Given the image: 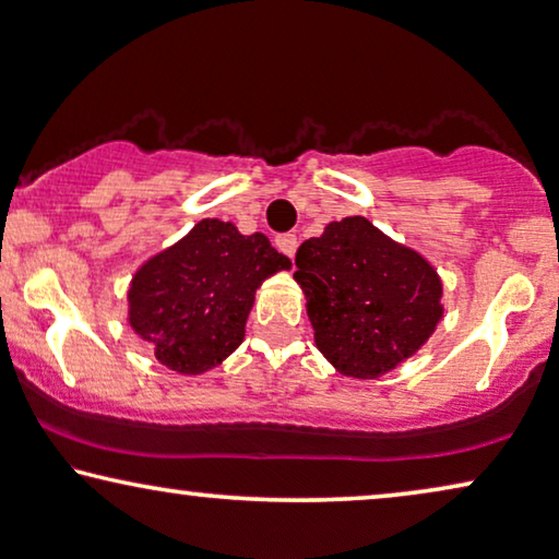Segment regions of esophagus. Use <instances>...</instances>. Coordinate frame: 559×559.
I'll return each instance as SVG.
<instances>
[{
  "label": "esophagus",
  "mask_w": 559,
  "mask_h": 559,
  "mask_svg": "<svg viewBox=\"0 0 559 559\" xmlns=\"http://www.w3.org/2000/svg\"><path fill=\"white\" fill-rule=\"evenodd\" d=\"M276 248L288 258L296 255V248H298V238L294 236V233H281V236H276Z\"/></svg>",
  "instance_id": "esophagus-1"
}]
</instances>
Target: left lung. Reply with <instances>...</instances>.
<instances>
[{
    "mask_svg": "<svg viewBox=\"0 0 559 559\" xmlns=\"http://www.w3.org/2000/svg\"><path fill=\"white\" fill-rule=\"evenodd\" d=\"M316 346L341 373L377 379L419 348L441 319V283L419 253L366 218L329 223L296 251Z\"/></svg>",
    "mask_w": 559,
    "mask_h": 559,
    "instance_id": "1",
    "label": "left lung"
}]
</instances>
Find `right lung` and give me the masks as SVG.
Instances as JSON below:
<instances>
[{
	"mask_svg": "<svg viewBox=\"0 0 559 559\" xmlns=\"http://www.w3.org/2000/svg\"><path fill=\"white\" fill-rule=\"evenodd\" d=\"M290 261L263 233L200 221L180 243L157 253L132 278L130 326L178 373H203L240 346L253 294Z\"/></svg>",
	"mask_w": 559,
	"mask_h": 559,
	"instance_id": "obj_1",
	"label": "right lung"
}]
</instances>
